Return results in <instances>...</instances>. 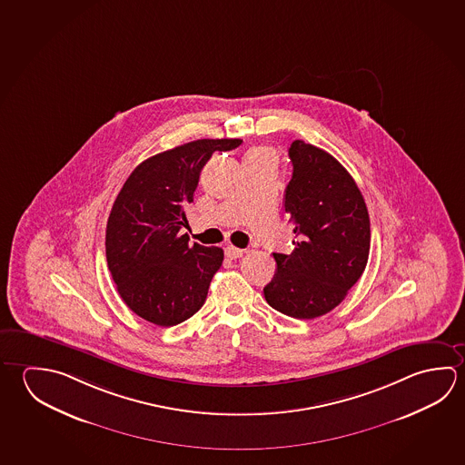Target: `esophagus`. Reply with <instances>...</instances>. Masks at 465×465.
Returning a JSON list of instances; mask_svg holds the SVG:
<instances>
[{
	"instance_id": "34e87169",
	"label": "esophagus",
	"mask_w": 465,
	"mask_h": 465,
	"mask_svg": "<svg viewBox=\"0 0 465 465\" xmlns=\"http://www.w3.org/2000/svg\"><path fill=\"white\" fill-rule=\"evenodd\" d=\"M244 254V250H242V248H236V246H233V244H230V246H227L225 248V256L227 258H230V260H236V258H242Z\"/></svg>"
}]
</instances>
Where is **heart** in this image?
<instances>
[{"label":"heart","mask_w":465,"mask_h":465,"mask_svg":"<svg viewBox=\"0 0 465 465\" xmlns=\"http://www.w3.org/2000/svg\"><path fill=\"white\" fill-rule=\"evenodd\" d=\"M258 153H268V152L262 150V148H256V150H252L248 155H258Z\"/></svg>","instance_id":"1"}]
</instances>
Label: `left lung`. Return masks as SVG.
Here are the masks:
<instances>
[{
	"label": "left lung",
	"instance_id": "obj_1",
	"mask_svg": "<svg viewBox=\"0 0 465 465\" xmlns=\"http://www.w3.org/2000/svg\"><path fill=\"white\" fill-rule=\"evenodd\" d=\"M292 180L284 194L295 244L272 252L277 271L262 291L272 309L310 320L340 305L366 269L371 222L356 181L334 156L293 140Z\"/></svg>",
	"mask_w": 465,
	"mask_h": 465
}]
</instances>
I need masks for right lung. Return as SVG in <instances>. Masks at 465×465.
Listing matches in <instances>:
<instances>
[{"instance_id":"add662e5","label":"right lung","mask_w":465,"mask_h":465,"mask_svg":"<svg viewBox=\"0 0 465 465\" xmlns=\"http://www.w3.org/2000/svg\"><path fill=\"white\" fill-rule=\"evenodd\" d=\"M240 139H201L150 156L115 197L106 227L107 268L125 305L158 326L178 325L204 305L223 261L219 246L189 244L184 209L213 152Z\"/></svg>"}]
</instances>
